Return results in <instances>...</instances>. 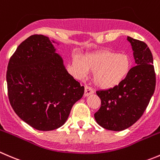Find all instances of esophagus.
Instances as JSON below:
<instances>
[{"label": "esophagus", "mask_w": 160, "mask_h": 160, "mask_svg": "<svg viewBox=\"0 0 160 160\" xmlns=\"http://www.w3.org/2000/svg\"><path fill=\"white\" fill-rule=\"evenodd\" d=\"M93 92H94V91L92 90V88H90V87L88 86H85V92H84V96H88L89 95L91 94H93Z\"/></svg>", "instance_id": "34e87169"}]
</instances>
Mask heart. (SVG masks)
<instances>
[{"instance_id":"heart-1","label":"heart","mask_w":160,"mask_h":160,"mask_svg":"<svg viewBox=\"0 0 160 160\" xmlns=\"http://www.w3.org/2000/svg\"><path fill=\"white\" fill-rule=\"evenodd\" d=\"M72 63L78 78H84L88 71L92 72L93 83L103 89L121 84L130 73L132 66L128 55L109 50L86 55L84 61L75 57Z\"/></svg>"}]
</instances>
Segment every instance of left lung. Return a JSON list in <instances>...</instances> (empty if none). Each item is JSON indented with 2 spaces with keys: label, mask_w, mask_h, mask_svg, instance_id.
Segmentation results:
<instances>
[{
  "label": "left lung",
  "mask_w": 160,
  "mask_h": 160,
  "mask_svg": "<svg viewBox=\"0 0 160 160\" xmlns=\"http://www.w3.org/2000/svg\"><path fill=\"white\" fill-rule=\"evenodd\" d=\"M136 66L121 84L96 92L101 107L94 114L99 125L120 132L134 124L145 112L156 88L153 58L146 43L128 36Z\"/></svg>",
  "instance_id": "obj_1"
}]
</instances>
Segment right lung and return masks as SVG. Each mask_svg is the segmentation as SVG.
I'll list each match as a JSON object with an SVG mask.
<instances>
[{
	"instance_id": "obj_1",
	"label": "right lung",
	"mask_w": 160,
	"mask_h": 160,
	"mask_svg": "<svg viewBox=\"0 0 160 160\" xmlns=\"http://www.w3.org/2000/svg\"><path fill=\"white\" fill-rule=\"evenodd\" d=\"M54 43L59 45L42 35L27 38L11 58L6 75L14 111L28 125L44 132L64 124L85 90L68 72Z\"/></svg>"
}]
</instances>
